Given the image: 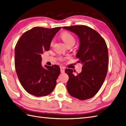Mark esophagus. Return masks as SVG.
Masks as SVG:
<instances>
[{
  "label": "esophagus",
  "mask_w": 126,
  "mask_h": 126,
  "mask_svg": "<svg viewBox=\"0 0 126 126\" xmlns=\"http://www.w3.org/2000/svg\"><path fill=\"white\" fill-rule=\"evenodd\" d=\"M60 72L61 73H63L65 72V68L63 67H60Z\"/></svg>",
  "instance_id": "34e87169"
}]
</instances>
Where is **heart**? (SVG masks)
<instances>
[{"mask_svg":"<svg viewBox=\"0 0 126 126\" xmlns=\"http://www.w3.org/2000/svg\"><path fill=\"white\" fill-rule=\"evenodd\" d=\"M60 37L67 46L69 45L73 46L75 43V39L74 36L68 32H63L61 33ZM53 44V42L52 41L50 45L52 46Z\"/></svg>","mask_w":126,"mask_h":126,"instance_id":"1","label":"heart"}]
</instances>
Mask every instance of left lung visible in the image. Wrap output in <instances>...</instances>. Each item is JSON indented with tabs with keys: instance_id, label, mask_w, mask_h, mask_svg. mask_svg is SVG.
Instances as JSON below:
<instances>
[{
	"instance_id": "1",
	"label": "left lung",
	"mask_w": 126,
	"mask_h": 126,
	"mask_svg": "<svg viewBox=\"0 0 126 126\" xmlns=\"http://www.w3.org/2000/svg\"><path fill=\"white\" fill-rule=\"evenodd\" d=\"M74 33L79 38L80 46L76 57L82 63V71L74 75L72 69L66 68L69 79L66 87L73 97L81 100L90 99L95 95L107 75L108 52L103 38L96 31L85 25L63 27Z\"/></svg>"
}]
</instances>
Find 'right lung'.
Here are the masks:
<instances>
[{
  "instance_id": "right-lung-1",
  "label": "right lung",
  "mask_w": 126,
  "mask_h": 126,
  "mask_svg": "<svg viewBox=\"0 0 126 126\" xmlns=\"http://www.w3.org/2000/svg\"><path fill=\"white\" fill-rule=\"evenodd\" d=\"M61 27H35L23 33L16 43L15 68L21 85L27 93L36 96L51 94L57 84L60 69L58 65L41 66V54L48 51L50 44Z\"/></svg>"
}]
</instances>
